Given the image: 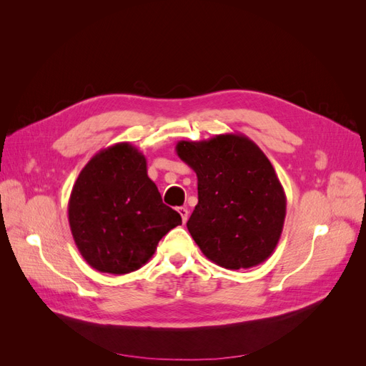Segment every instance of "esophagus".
I'll use <instances>...</instances> for the list:
<instances>
[{
    "instance_id": "esophagus-1",
    "label": "esophagus",
    "mask_w": 366,
    "mask_h": 366,
    "mask_svg": "<svg viewBox=\"0 0 366 366\" xmlns=\"http://www.w3.org/2000/svg\"><path fill=\"white\" fill-rule=\"evenodd\" d=\"M177 210H179V214H180V217L183 219V223H186L187 218H189V210H187V207H179Z\"/></svg>"
}]
</instances>
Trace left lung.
<instances>
[{"label": "left lung", "mask_w": 366, "mask_h": 366, "mask_svg": "<svg viewBox=\"0 0 366 366\" xmlns=\"http://www.w3.org/2000/svg\"><path fill=\"white\" fill-rule=\"evenodd\" d=\"M175 151L197 174L198 204L186 226L204 257L229 270L267 259L282 234L287 198L257 143L232 132L180 140Z\"/></svg>", "instance_id": "obj_1"}]
</instances>
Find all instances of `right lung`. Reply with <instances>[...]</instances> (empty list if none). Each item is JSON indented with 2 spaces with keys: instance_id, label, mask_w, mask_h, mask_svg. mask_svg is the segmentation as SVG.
Masks as SVG:
<instances>
[{
  "instance_id": "obj_1",
  "label": "right lung",
  "mask_w": 366,
  "mask_h": 366,
  "mask_svg": "<svg viewBox=\"0 0 366 366\" xmlns=\"http://www.w3.org/2000/svg\"><path fill=\"white\" fill-rule=\"evenodd\" d=\"M71 235L84 259L102 273L125 274L145 265L182 217L162 202L147 159L128 142L101 149L73 186Z\"/></svg>"
}]
</instances>
